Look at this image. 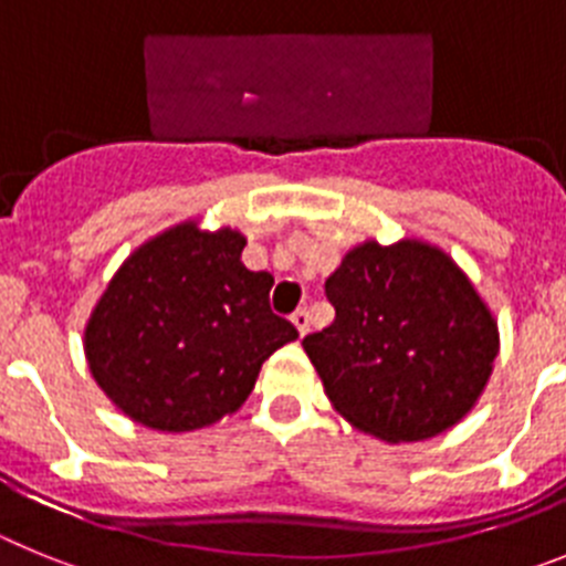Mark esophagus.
<instances>
[{"label": "esophagus", "mask_w": 566, "mask_h": 566, "mask_svg": "<svg viewBox=\"0 0 566 566\" xmlns=\"http://www.w3.org/2000/svg\"><path fill=\"white\" fill-rule=\"evenodd\" d=\"M292 323H294V328L300 332V337H306V334H308V312H306V308H297V312L292 314Z\"/></svg>", "instance_id": "obj_1"}]
</instances>
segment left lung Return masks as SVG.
<instances>
[{
	"mask_svg": "<svg viewBox=\"0 0 566 566\" xmlns=\"http://www.w3.org/2000/svg\"><path fill=\"white\" fill-rule=\"evenodd\" d=\"M332 326L303 339L334 411L388 444L451 431L479 402L499 326L457 260L428 240L368 238L328 274Z\"/></svg>",
	"mask_w": 566,
	"mask_h": 566,
	"instance_id": "1",
	"label": "left lung"
}]
</instances>
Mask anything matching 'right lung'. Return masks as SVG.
<instances>
[{"label":"right lung","mask_w":566,"mask_h":566,"mask_svg":"<svg viewBox=\"0 0 566 566\" xmlns=\"http://www.w3.org/2000/svg\"><path fill=\"white\" fill-rule=\"evenodd\" d=\"M247 234L175 223L129 252L84 326L109 402L149 431L189 433L247 402L260 365L297 328L269 308V272L243 266Z\"/></svg>","instance_id":"obj_1"}]
</instances>
